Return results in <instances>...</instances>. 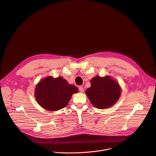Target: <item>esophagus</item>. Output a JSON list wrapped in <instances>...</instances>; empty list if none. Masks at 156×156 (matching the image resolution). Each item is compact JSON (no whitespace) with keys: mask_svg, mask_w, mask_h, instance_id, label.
Returning a JSON list of instances; mask_svg holds the SVG:
<instances>
[{"mask_svg":"<svg viewBox=\"0 0 156 156\" xmlns=\"http://www.w3.org/2000/svg\"><path fill=\"white\" fill-rule=\"evenodd\" d=\"M79 91H80L81 93H83V91H84V88H83V87H79Z\"/></svg>","mask_w":156,"mask_h":156,"instance_id":"1","label":"esophagus"}]
</instances>
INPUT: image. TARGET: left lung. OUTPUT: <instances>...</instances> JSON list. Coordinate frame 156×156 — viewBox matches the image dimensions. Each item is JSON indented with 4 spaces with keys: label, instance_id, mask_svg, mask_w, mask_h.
<instances>
[{
    "label": "left lung",
    "instance_id": "left-lung-1",
    "mask_svg": "<svg viewBox=\"0 0 156 156\" xmlns=\"http://www.w3.org/2000/svg\"><path fill=\"white\" fill-rule=\"evenodd\" d=\"M121 87L109 76H96L91 80V87L85 92L91 104L96 108L105 109L114 105L121 95Z\"/></svg>",
    "mask_w": 156,
    "mask_h": 156
}]
</instances>
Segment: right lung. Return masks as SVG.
Wrapping results in <instances>:
<instances>
[{"mask_svg":"<svg viewBox=\"0 0 156 156\" xmlns=\"http://www.w3.org/2000/svg\"><path fill=\"white\" fill-rule=\"evenodd\" d=\"M78 92V89L69 84L63 77L54 78L48 76L37 84L35 96L37 103L42 108L55 111L67 106L72 94Z\"/></svg>","mask_w":156,"mask_h":156,"instance_id":"1","label":"right lung"}]
</instances>
